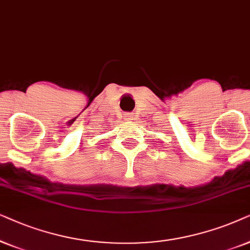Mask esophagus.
<instances>
[{"instance_id":"obj_1","label":"esophagus","mask_w":250,"mask_h":250,"mask_svg":"<svg viewBox=\"0 0 250 250\" xmlns=\"http://www.w3.org/2000/svg\"><path fill=\"white\" fill-rule=\"evenodd\" d=\"M132 116H134V115H132L131 113H125V119L128 120V121H129V120L132 119Z\"/></svg>"}]
</instances>
